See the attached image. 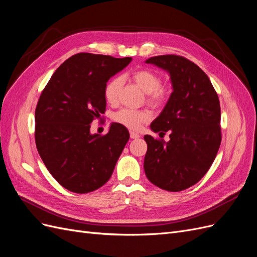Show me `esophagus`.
Segmentation results:
<instances>
[{"label":"esophagus","instance_id":"obj_1","mask_svg":"<svg viewBox=\"0 0 257 257\" xmlns=\"http://www.w3.org/2000/svg\"><path fill=\"white\" fill-rule=\"evenodd\" d=\"M130 136H131V138H132V139H136V138H139V137H141V135H139L138 133H135V132H133V131H131V132H130Z\"/></svg>","mask_w":257,"mask_h":257}]
</instances>
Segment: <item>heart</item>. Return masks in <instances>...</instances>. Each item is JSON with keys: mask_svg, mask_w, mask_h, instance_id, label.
<instances>
[{"mask_svg": "<svg viewBox=\"0 0 257 257\" xmlns=\"http://www.w3.org/2000/svg\"><path fill=\"white\" fill-rule=\"evenodd\" d=\"M137 87L141 88L147 94V102L152 106H160L167 98V90L162 87L161 76L149 68H142L132 75ZM123 84L122 77H113L108 81L104 89V97L107 103L115 104L118 102L120 91ZM151 114L148 110H135L123 108L113 114V120L131 130H139L144 123L148 122Z\"/></svg>", "mask_w": 257, "mask_h": 257, "instance_id": "heart-1", "label": "heart"}]
</instances>
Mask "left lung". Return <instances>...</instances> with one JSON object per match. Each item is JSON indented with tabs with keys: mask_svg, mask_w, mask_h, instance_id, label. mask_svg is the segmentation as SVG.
Wrapping results in <instances>:
<instances>
[{
	"mask_svg": "<svg viewBox=\"0 0 257 257\" xmlns=\"http://www.w3.org/2000/svg\"><path fill=\"white\" fill-rule=\"evenodd\" d=\"M146 63L169 74L173 92L150 125L154 133L169 132V142L145 135V173L154 185L179 192L206 175L219 151L220 100L206 73L190 60L167 54L152 57Z\"/></svg>",
	"mask_w": 257,
	"mask_h": 257,
	"instance_id": "obj_1",
	"label": "left lung"
}]
</instances>
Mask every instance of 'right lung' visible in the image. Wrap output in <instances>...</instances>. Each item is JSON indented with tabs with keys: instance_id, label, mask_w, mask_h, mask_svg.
<instances>
[{
	"instance_id": "right-lung-1",
	"label": "right lung",
	"mask_w": 257,
	"mask_h": 257,
	"mask_svg": "<svg viewBox=\"0 0 257 257\" xmlns=\"http://www.w3.org/2000/svg\"><path fill=\"white\" fill-rule=\"evenodd\" d=\"M132 58L77 53L62 63L42 92L35 110V143L49 173L66 190L84 194L111 177L130 133L111 123L106 135L91 134L105 113L104 89Z\"/></svg>"
}]
</instances>
